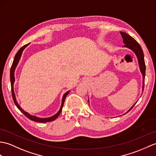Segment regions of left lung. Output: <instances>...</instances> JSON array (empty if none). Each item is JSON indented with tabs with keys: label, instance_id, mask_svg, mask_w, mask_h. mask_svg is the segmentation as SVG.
Instances as JSON below:
<instances>
[{
	"label": "left lung",
	"instance_id": "obj_1",
	"mask_svg": "<svg viewBox=\"0 0 156 156\" xmlns=\"http://www.w3.org/2000/svg\"><path fill=\"white\" fill-rule=\"evenodd\" d=\"M120 34L123 38V42H124L125 44L124 46V47H126V48H128L130 50H132V51L135 53V54L137 56V60H138L140 69L141 73H142V76H143V86H142L143 89H142V90L144 91L145 75H146V65H145L144 56V52H143V50L142 49V47L140 46L139 43L137 42L134 38H133L132 37H130V36L129 34H128L127 33H125V32H120ZM88 102H89V100H88ZM136 102L133 105L132 108H130V109L127 112H126V113H128V112H129L132 109V108L134 106V105L136 104Z\"/></svg>",
	"mask_w": 156,
	"mask_h": 156
}]
</instances>
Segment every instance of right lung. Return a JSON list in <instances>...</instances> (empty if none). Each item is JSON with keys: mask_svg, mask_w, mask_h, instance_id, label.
I'll list each match as a JSON object with an SVG mask.
<instances>
[{"mask_svg": "<svg viewBox=\"0 0 156 156\" xmlns=\"http://www.w3.org/2000/svg\"><path fill=\"white\" fill-rule=\"evenodd\" d=\"M29 44H26L23 46L22 48H20L19 49V51L17 52V53L16 54L15 56H14V60H13V62H12V66H11V68H10V84H11V91H12V98H13V100H14V104H15V105L16 106V107L19 108V109L20 110V111L22 112V113L24 114V115H25V116L27 117L28 119H31V120L32 121H35V122H41V123H44V122H51V121H54V119H56L58 117V115H60V114L62 112V107H63V105H64V100L65 99H66V97L67 96V95L69 94L70 91H68L66 92V93L64 94L63 97H62V104H61V107L60 108L59 111L57 112V113L54 115L52 117H50V118H38V117H37L35 116V115H30V114H28V112H25L24 110H23V109H22L21 107L20 106V105L18 104L17 101H16V97H15V94H14V81H15V78H14V70H15L16 68V66L18 63H19V62L20 59V57H21V55H22V53H23V50H24V48H26V47Z\"/></svg>", "mask_w": 156, "mask_h": 156, "instance_id": "obj_1", "label": "right lung"}]
</instances>
